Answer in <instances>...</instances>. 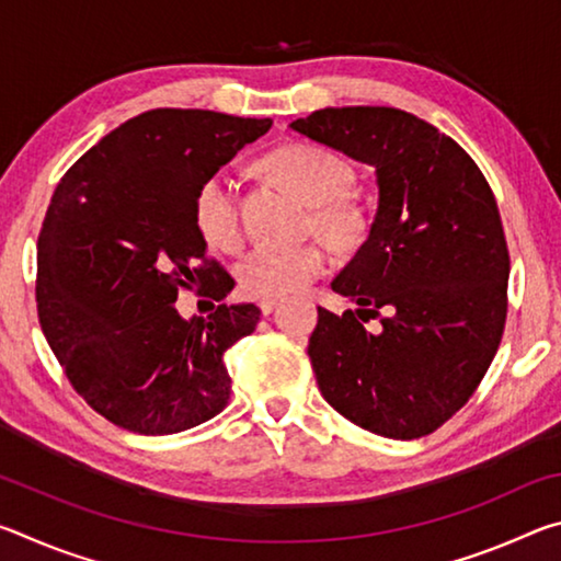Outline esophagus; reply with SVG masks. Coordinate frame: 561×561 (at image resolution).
I'll use <instances>...</instances> for the list:
<instances>
[{"label":"esophagus","mask_w":561,"mask_h":561,"mask_svg":"<svg viewBox=\"0 0 561 561\" xmlns=\"http://www.w3.org/2000/svg\"><path fill=\"white\" fill-rule=\"evenodd\" d=\"M277 307H279V299H262V301H260V309H262L264 317L272 314V311L277 309Z\"/></svg>","instance_id":"1"}]
</instances>
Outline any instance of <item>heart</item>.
<instances>
[{
  "mask_svg": "<svg viewBox=\"0 0 561 561\" xmlns=\"http://www.w3.org/2000/svg\"><path fill=\"white\" fill-rule=\"evenodd\" d=\"M264 168L294 190L304 203L314 207V222L331 242L348 247L366 232V215L346 190L351 185V165L334 150L314 144H289L264 158ZM195 227L215 250L230 252L242 240L237 215L234 183L227 173L205 180L195 195ZM331 254L324 244L301 247L257 244L237 264V279L250 297L282 299L307 289L327 274Z\"/></svg>",
  "mask_w": 561,
  "mask_h": 561,
  "instance_id": "heart-1",
  "label": "heart"
}]
</instances>
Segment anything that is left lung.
I'll list each match as a JSON object with an SVG mask.
<instances>
[{
	"instance_id": "left-lung-1",
	"label": "left lung",
	"mask_w": 561,
	"mask_h": 561,
	"mask_svg": "<svg viewBox=\"0 0 561 561\" xmlns=\"http://www.w3.org/2000/svg\"><path fill=\"white\" fill-rule=\"evenodd\" d=\"M376 168L366 242L319 307L307 354L327 403L383 438L438 431L468 403L497 354L510 254L495 195L474 160L431 123L388 106L321 108L289 123ZM382 317L376 335L363 321Z\"/></svg>"
}]
</instances>
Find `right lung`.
<instances>
[{"label": "right lung", "mask_w": 561, "mask_h": 561, "mask_svg": "<svg viewBox=\"0 0 561 561\" xmlns=\"http://www.w3.org/2000/svg\"><path fill=\"white\" fill-rule=\"evenodd\" d=\"M272 128L201 108H153L121 123L66 170L36 250V309L71 386L106 421L170 435L230 401L225 351L260 321L254 304H222L234 282L197 232L207 178ZM220 300L183 320L180 288Z\"/></svg>", "instance_id": "1"}]
</instances>
